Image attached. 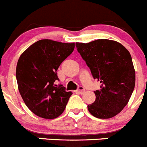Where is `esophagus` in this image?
I'll return each mask as SVG.
<instances>
[{"label":"esophagus","instance_id":"esophagus-1","mask_svg":"<svg viewBox=\"0 0 147 147\" xmlns=\"http://www.w3.org/2000/svg\"><path fill=\"white\" fill-rule=\"evenodd\" d=\"M76 92L78 93V94H84V92H85V88H84L83 86H79V87H78V89L76 91Z\"/></svg>","mask_w":147,"mask_h":147}]
</instances>
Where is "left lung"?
<instances>
[{
  "instance_id": "left-lung-1",
  "label": "left lung",
  "mask_w": 147,
  "mask_h": 147,
  "mask_svg": "<svg viewBox=\"0 0 147 147\" xmlns=\"http://www.w3.org/2000/svg\"><path fill=\"white\" fill-rule=\"evenodd\" d=\"M77 51L101 83L94 91L96 100L88 105L91 115L109 119L122 111L135 86V70L129 51L120 43L98 39L88 43H76Z\"/></svg>"
}]
</instances>
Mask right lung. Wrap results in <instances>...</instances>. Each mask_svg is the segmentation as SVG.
Segmentation results:
<instances>
[{"mask_svg":"<svg viewBox=\"0 0 147 147\" xmlns=\"http://www.w3.org/2000/svg\"><path fill=\"white\" fill-rule=\"evenodd\" d=\"M75 43L43 39L36 42L21 55L16 66L20 94L28 108L38 117L55 119L64 111L71 91L59 81L58 69L74 51Z\"/></svg>","mask_w":147,"mask_h":147,"instance_id":"add662e5","label":"right lung"}]
</instances>
